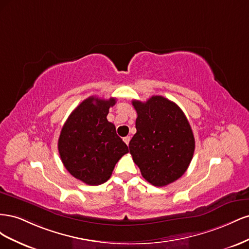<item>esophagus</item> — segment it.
Listing matches in <instances>:
<instances>
[{
	"mask_svg": "<svg viewBox=\"0 0 249 249\" xmlns=\"http://www.w3.org/2000/svg\"><path fill=\"white\" fill-rule=\"evenodd\" d=\"M130 140H131V137H130V136H126V137H124V141L125 142V144H126V145H129Z\"/></svg>",
	"mask_w": 249,
	"mask_h": 249,
	"instance_id": "34e87169",
	"label": "esophagus"
}]
</instances>
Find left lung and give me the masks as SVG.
I'll return each mask as SVG.
<instances>
[{
    "label": "left lung",
    "mask_w": 249,
    "mask_h": 249,
    "mask_svg": "<svg viewBox=\"0 0 249 249\" xmlns=\"http://www.w3.org/2000/svg\"><path fill=\"white\" fill-rule=\"evenodd\" d=\"M132 104L137 112V132L129 147L135 164L154 186L173 183L193 158L195 140L189 122L176 103L161 95Z\"/></svg>",
    "instance_id": "1"
}]
</instances>
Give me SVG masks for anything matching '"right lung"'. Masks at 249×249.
Masks as SVG:
<instances>
[{
    "mask_svg": "<svg viewBox=\"0 0 249 249\" xmlns=\"http://www.w3.org/2000/svg\"><path fill=\"white\" fill-rule=\"evenodd\" d=\"M115 103L114 97H88L71 112L60 133L58 150L64 167L87 185L107 182L115 164L129 153L115 125L107 119Z\"/></svg>",
    "mask_w": 249,
    "mask_h": 249,
    "instance_id": "1",
    "label": "right lung"
}]
</instances>
